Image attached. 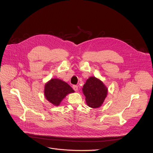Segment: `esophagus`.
Returning <instances> with one entry per match:
<instances>
[{"label": "esophagus", "instance_id": "34e87169", "mask_svg": "<svg viewBox=\"0 0 153 153\" xmlns=\"http://www.w3.org/2000/svg\"><path fill=\"white\" fill-rule=\"evenodd\" d=\"M72 88H73V89H74L75 91H78V86H77V85H74L73 86H72Z\"/></svg>", "mask_w": 153, "mask_h": 153}]
</instances>
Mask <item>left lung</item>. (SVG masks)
I'll return each mask as SVG.
<instances>
[{
  "mask_svg": "<svg viewBox=\"0 0 153 153\" xmlns=\"http://www.w3.org/2000/svg\"><path fill=\"white\" fill-rule=\"evenodd\" d=\"M82 91L88 106L98 108L105 100L108 89L100 80L95 77H90L83 85Z\"/></svg>",
  "mask_w": 153,
  "mask_h": 153,
  "instance_id": "8db88e82",
  "label": "left lung"
}]
</instances>
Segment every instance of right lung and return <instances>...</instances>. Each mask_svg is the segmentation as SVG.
<instances>
[{"label": "right lung", "instance_id": "1", "mask_svg": "<svg viewBox=\"0 0 153 153\" xmlns=\"http://www.w3.org/2000/svg\"><path fill=\"white\" fill-rule=\"evenodd\" d=\"M74 92L72 87L66 82L59 79H51L45 85V98L53 105L58 106L66 96Z\"/></svg>", "mask_w": 153, "mask_h": 153}]
</instances>
